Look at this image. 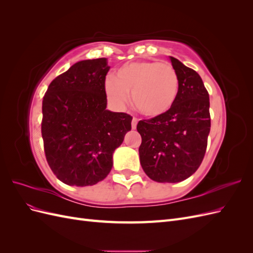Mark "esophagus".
<instances>
[{
    "label": "esophagus",
    "instance_id": "obj_1",
    "mask_svg": "<svg viewBox=\"0 0 253 253\" xmlns=\"http://www.w3.org/2000/svg\"><path fill=\"white\" fill-rule=\"evenodd\" d=\"M137 124H138V119L134 117L133 120H132V128L133 129H135L137 127Z\"/></svg>",
    "mask_w": 253,
    "mask_h": 253
}]
</instances>
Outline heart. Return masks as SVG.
Listing matches in <instances>:
<instances>
[{
  "label": "heart",
  "instance_id": "b5f03b06",
  "mask_svg": "<svg viewBox=\"0 0 253 253\" xmlns=\"http://www.w3.org/2000/svg\"><path fill=\"white\" fill-rule=\"evenodd\" d=\"M105 93L117 106H125L127 95L133 104L148 117L169 111L178 94V77L170 64L136 61L122 65L105 82Z\"/></svg>",
  "mask_w": 253,
  "mask_h": 253
}]
</instances>
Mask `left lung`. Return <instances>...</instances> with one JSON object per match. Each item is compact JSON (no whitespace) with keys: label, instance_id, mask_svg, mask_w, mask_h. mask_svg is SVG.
<instances>
[{"label":"left lung","instance_id":"8db88e82","mask_svg":"<svg viewBox=\"0 0 253 253\" xmlns=\"http://www.w3.org/2000/svg\"><path fill=\"white\" fill-rule=\"evenodd\" d=\"M178 77V94L172 108L158 117L140 120V164L157 182H179L201 166L210 133V101L204 82L192 68L169 57Z\"/></svg>","mask_w":253,"mask_h":253}]
</instances>
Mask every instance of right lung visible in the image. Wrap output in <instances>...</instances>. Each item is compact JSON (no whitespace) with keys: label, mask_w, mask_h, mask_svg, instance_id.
<instances>
[{"label":"right lung","mask_w":253,"mask_h":253,"mask_svg":"<svg viewBox=\"0 0 253 253\" xmlns=\"http://www.w3.org/2000/svg\"><path fill=\"white\" fill-rule=\"evenodd\" d=\"M108 59L82 60L52 80L42 102V138L51 171L68 186H93L113 168L132 117L106 110Z\"/></svg>","instance_id":"obj_1"}]
</instances>
